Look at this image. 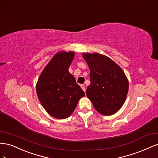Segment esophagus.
<instances>
[{
	"label": "esophagus",
	"mask_w": 158,
	"mask_h": 158,
	"mask_svg": "<svg viewBox=\"0 0 158 158\" xmlns=\"http://www.w3.org/2000/svg\"><path fill=\"white\" fill-rule=\"evenodd\" d=\"M80 86H81V88H82V89L84 90V92H85V85L82 84V85H81Z\"/></svg>",
	"instance_id": "obj_1"
}]
</instances>
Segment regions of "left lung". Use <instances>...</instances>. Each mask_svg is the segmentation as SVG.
Wrapping results in <instances>:
<instances>
[{
    "label": "left lung",
    "instance_id": "8db88e82",
    "mask_svg": "<svg viewBox=\"0 0 158 158\" xmlns=\"http://www.w3.org/2000/svg\"><path fill=\"white\" fill-rule=\"evenodd\" d=\"M82 56L90 70L87 97L99 113L112 115L125 102L128 91L127 77L120 66L106 55L84 52Z\"/></svg>",
    "mask_w": 158,
    "mask_h": 158
}]
</instances>
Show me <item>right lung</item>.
Instances as JSON below:
<instances>
[{
    "mask_svg": "<svg viewBox=\"0 0 158 158\" xmlns=\"http://www.w3.org/2000/svg\"><path fill=\"white\" fill-rule=\"evenodd\" d=\"M74 52L59 51L46 65L38 78L36 92L42 106L51 116L59 119L73 113L84 91L69 72Z\"/></svg>",
    "mask_w": 158,
    "mask_h": 158,
    "instance_id": "add662e5",
    "label": "right lung"
}]
</instances>
